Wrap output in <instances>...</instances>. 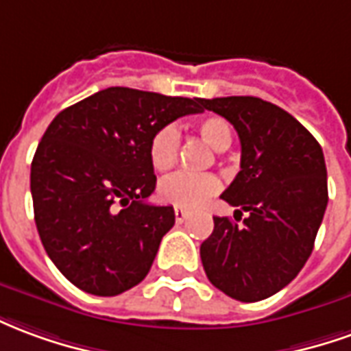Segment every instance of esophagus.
<instances>
[{
  "mask_svg": "<svg viewBox=\"0 0 351 351\" xmlns=\"http://www.w3.org/2000/svg\"><path fill=\"white\" fill-rule=\"evenodd\" d=\"M173 213H176V221H178V223H183V221L187 219V215H189V211L183 210V208H176Z\"/></svg>",
  "mask_w": 351,
  "mask_h": 351,
  "instance_id": "1",
  "label": "esophagus"
}]
</instances>
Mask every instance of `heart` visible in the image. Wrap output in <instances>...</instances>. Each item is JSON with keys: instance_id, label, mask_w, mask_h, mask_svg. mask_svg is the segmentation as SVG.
Wrapping results in <instances>:
<instances>
[{"instance_id": "1", "label": "heart", "mask_w": 351, "mask_h": 351, "mask_svg": "<svg viewBox=\"0 0 351 351\" xmlns=\"http://www.w3.org/2000/svg\"><path fill=\"white\" fill-rule=\"evenodd\" d=\"M196 132L211 149L223 151L232 141L230 124L223 117H204L196 123ZM180 151V130L173 124H164L149 141V160L158 171L170 170ZM221 191V181L213 173H171L158 185V195L164 202L178 208H198Z\"/></svg>"}]
</instances>
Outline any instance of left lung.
<instances>
[{"mask_svg":"<svg viewBox=\"0 0 351 351\" xmlns=\"http://www.w3.org/2000/svg\"><path fill=\"white\" fill-rule=\"evenodd\" d=\"M238 132L240 171L221 198L234 219L213 217L200 245L206 276L242 302L268 299L291 283L314 250L327 208V168L319 143L287 111L255 96L202 100Z\"/></svg>","mask_w":351,"mask_h":351,"instance_id":"1","label":"left lung"}]
</instances>
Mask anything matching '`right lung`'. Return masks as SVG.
Here are the masks:
<instances>
[{"label":"right lung","instance_id":"obj_1","mask_svg":"<svg viewBox=\"0 0 351 351\" xmlns=\"http://www.w3.org/2000/svg\"><path fill=\"white\" fill-rule=\"evenodd\" d=\"M200 111L202 98L109 86L52 119L29 189L45 251L75 287L115 297L147 276L176 223L171 206L145 202L156 185L149 141Z\"/></svg>","mask_w":351,"mask_h":351}]
</instances>
